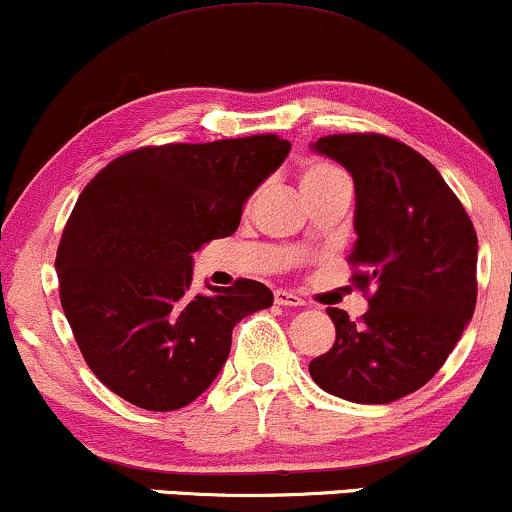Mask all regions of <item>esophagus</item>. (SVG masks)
I'll use <instances>...</instances> for the list:
<instances>
[{"mask_svg": "<svg viewBox=\"0 0 512 512\" xmlns=\"http://www.w3.org/2000/svg\"><path fill=\"white\" fill-rule=\"evenodd\" d=\"M275 304H280V306H304V299L297 297L294 292L278 290V292H275Z\"/></svg>", "mask_w": 512, "mask_h": 512, "instance_id": "1", "label": "esophagus"}]
</instances>
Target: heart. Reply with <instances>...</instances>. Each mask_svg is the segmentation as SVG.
<instances>
[{
  "mask_svg": "<svg viewBox=\"0 0 512 512\" xmlns=\"http://www.w3.org/2000/svg\"><path fill=\"white\" fill-rule=\"evenodd\" d=\"M335 174H340L335 170L333 165H328V162H321V160H311L306 162L302 174H299V189H309V186H316L321 182H326V179L335 177Z\"/></svg>",
  "mask_w": 512,
  "mask_h": 512,
  "instance_id": "1",
  "label": "heart"
}]
</instances>
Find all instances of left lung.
<instances>
[{"instance_id":"1","label":"left lung","mask_w":512,"mask_h":512,"mask_svg":"<svg viewBox=\"0 0 512 512\" xmlns=\"http://www.w3.org/2000/svg\"><path fill=\"white\" fill-rule=\"evenodd\" d=\"M311 148L340 162L354 182L350 263L374 285L354 323L328 309L333 347L311 359L326 393L386 405L429 383L477 304V232L458 196L424 155L378 134L323 136Z\"/></svg>"}]
</instances>
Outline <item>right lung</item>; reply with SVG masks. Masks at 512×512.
<instances>
[{"instance_id":"add662e5","label":"right lung","mask_w":512,"mask_h":512,"mask_svg":"<svg viewBox=\"0 0 512 512\" xmlns=\"http://www.w3.org/2000/svg\"><path fill=\"white\" fill-rule=\"evenodd\" d=\"M287 153L273 134L138 148L81 191L54 261L59 299L90 371L119 398L186 407L225 366L232 328L273 304L256 280L206 292L191 280L196 251L237 230Z\"/></svg>"}]
</instances>
